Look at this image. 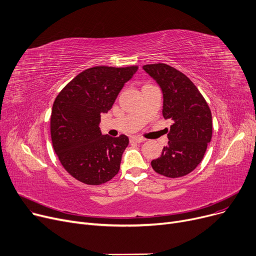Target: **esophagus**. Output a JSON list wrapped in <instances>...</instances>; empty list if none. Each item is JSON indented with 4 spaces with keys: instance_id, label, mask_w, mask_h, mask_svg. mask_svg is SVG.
Returning a JSON list of instances; mask_svg holds the SVG:
<instances>
[{
    "instance_id": "34e87169",
    "label": "esophagus",
    "mask_w": 256,
    "mask_h": 256,
    "mask_svg": "<svg viewBox=\"0 0 256 256\" xmlns=\"http://www.w3.org/2000/svg\"><path fill=\"white\" fill-rule=\"evenodd\" d=\"M130 142H132V143H141V142H144V141H145V139H144V138H142V137L135 136V137H132V138L130 139Z\"/></svg>"
}]
</instances>
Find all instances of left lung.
I'll return each mask as SVG.
<instances>
[{"label": "left lung", "mask_w": 256, "mask_h": 256, "mask_svg": "<svg viewBox=\"0 0 256 256\" xmlns=\"http://www.w3.org/2000/svg\"><path fill=\"white\" fill-rule=\"evenodd\" d=\"M143 70L162 88L163 116L173 121L168 145L160 158L152 160V166L160 176H184L200 164L210 142V109L192 80L174 67L154 63L144 65Z\"/></svg>", "instance_id": "obj_1"}]
</instances>
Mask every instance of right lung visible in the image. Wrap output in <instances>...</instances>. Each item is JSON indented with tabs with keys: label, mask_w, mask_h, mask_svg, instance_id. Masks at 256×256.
I'll list each match as a JSON object with an SVG mask.
<instances>
[{
	"label": "right lung",
	"mask_w": 256,
	"mask_h": 256,
	"mask_svg": "<svg viewBox=\"0 0 256 256\" xmlns=\"http://www.w3.org/2000/svg\"><path fill=\"white\" fill-rule=\"evenodd\" d=\"M138 66H96L67 84L57 96L50 115V138L64 169L78 182L98 186L119 171L128 138L102 135L100 113L109 111Z\"/></svg>",
	"instance_id": "obj_1"
}]
</instances>
